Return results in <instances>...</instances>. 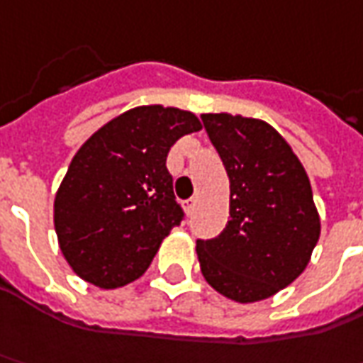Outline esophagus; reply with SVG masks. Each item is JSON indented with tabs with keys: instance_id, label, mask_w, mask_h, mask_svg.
<instances>
[{
	"instance_id": "1",
	"label": "esophagus",
	"mask_w": 363,
	"mask_h": 363,
	"mask_svg": "<svg viewBox=\"0 0 363 363\" xmlns=\"http://www.w3.org/2000/svg\"><path fill=\"white\" fill-rule=\"evenodd\" d=\"M194 206H196V201H194V199H189V201H184V211H186V215H193Z\"/></svg>"
}]
</instances>
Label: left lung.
<instances>
[{
	"label": "left lung",
	"mask_w": 363,
	"mask_h": 363,
	"mask_svg": "<svg viewBox=\"0 0 363 363\" xmlns=\"http://www.w3.org/2000/svg\"><path fill=\"white\" fill-rule=\"evenodd\" d=\"M201 118L231 189L227 227L196 241L201 271L233 301L267 299L303 273L318 245L321 225L307 172L267 122L227 112Z\"/></svg>",
	"instance_id": "left-lung-1"
}]
</instances>
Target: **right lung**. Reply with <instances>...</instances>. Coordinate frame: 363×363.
Masks as SVG:
<instances>
[{"label":"right lung","instance_id":"obj_1","mask_svg":"<svg viewBox=\"0 0 363 363\" xmlns=\"http://www.w3.org/2000/svg\"><path fill=\"white\" fill-rule=\"evenodd\" d=\"M201 128L189 110L150 104L82 144L54 199L57 243L78 277L116 289L148 269L184 217L167 169L170 146Z\"/></svg>","mask_w":363,"mask_h":363}]
</instances>
